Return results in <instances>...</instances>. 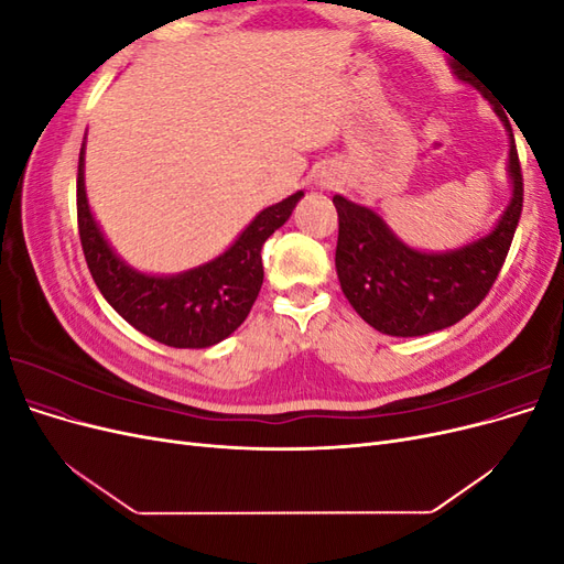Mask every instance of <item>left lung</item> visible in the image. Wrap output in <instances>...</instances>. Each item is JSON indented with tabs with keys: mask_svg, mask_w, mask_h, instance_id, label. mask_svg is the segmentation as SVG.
<instances>
[{
	"mask_svg": "<svg viewBox=\"0 0 564 564\" xmlns=\"http://www.w3.org/2000/svg\"><path fill=\"white\" fill-rule=\"evenodd\" d=\"M494 112L508 131L510 202L497 226L477 240L421 251L402 242L373 209L334 195L336 275L355 313L377 332L409 338L447 329L475 311L497 280L522 212V174L508 117L499 106Z\"/></svg>",
	"mask_w": 564,
	"mask_h": 564,
	"instance_id": "left-lung-1",
	"label": "left lung"
}]
</instances>
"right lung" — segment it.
I'll return each mask as SVG.
<instances>
[{
  "label": "right lung",
  "instance_id": "1",
  "mask_svg": "<svg viewBox=\"0 0 564 564\" xmlns=\"http://www.w3.org/2000/svg\"><path fill=\"white\" fill-rule=\"evenodd\" d=\"M87 135L77 169V220L84 259L100 294L133 329L172 348H209L247 319L263 284L261 247L292 216L303 191L265 207L216 259L176 275L129 265L100 230L84 185Z\"/></svg>",
  "mask_w": 564,
  "mask_h": 564
}]
</instances>
